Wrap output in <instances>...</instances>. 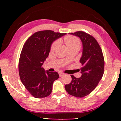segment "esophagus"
<instances>
[{
  "label": "esophagus",
  "instance_id": "34e87169",
  "mask_svg": "<svg viewBox=\"0 0 121 121\" xmlns=\"http://www.w3.org/2000/svg\"><path fill=\"white\" fill-rule=\"evenodd\" d=\"M59 76H60V77H62V76H63L64 75V74L63 73H62V72H59Z\"/></svg>",
  "mask_w": 121,
  "mask_h": 121
}]
</instances>
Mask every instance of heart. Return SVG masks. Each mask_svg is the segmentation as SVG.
Returning <instances> with one entry per match:
<instances>
[{"label":"heart","instance_id":"b5f03b06","mask_svg":"<svg viewBox=\"0 0 121 121\" xmlns=\"http://www.w3.org/2000/svg\"><path fill=\"white\" fill-rule=\"evenodd\" d=\"M64 41L65 43L67 44L70 50L74 49H77L79 50L80 48V41L79 39L77 37L72 36H68L64 39ZM59 40H56V41L53 43L52 46H51V50L52 51H54L57 48L59 45Z\"/></svg>","mask_w":121,"mask_h":121}]
</instances>
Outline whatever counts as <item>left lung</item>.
I'll use <instances>...</instances> for the list:
<instances>
[{
    "label": "left lung",
    "mask_w": 121,
    "mask_h": 121,
    "mask_svg": "<svg viewBox=\"0 0 121 121\" xmlns=\"http://www.w3.org/2000/svg\"><path fill=\"white\" fill-rule=\"evenodd\" d=\"M80 38L82 44V56L80 62L82 76L77 78L72 75V82L65 85V90L77 97L88 95L96 88L104 74V58L98 42L92 36L78 31L69 34Z\"/></svg>",
    "instance_id": "1"
}]
</instances>
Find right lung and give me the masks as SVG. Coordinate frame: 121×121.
<instances>
[{
    "instance_id": "1",
    "label": "right lung",
    "mask_w": 121,
    "mask_h": 121,
    "mask_svg": "<svg viewBox=\"0 0 121 121\" xmlns=\"http://www.w3.org/2000/svg\"><path fill=\"white\" fill-rule=\"evenodd\" d=\"M65 34L51 30L39 31L24 44L19 59V75L26 89L36 98L50 95L53 83L59 78L57 72L45 71L42 65L49 55L53 42Z\"/></svg>"
}]
</instances>
